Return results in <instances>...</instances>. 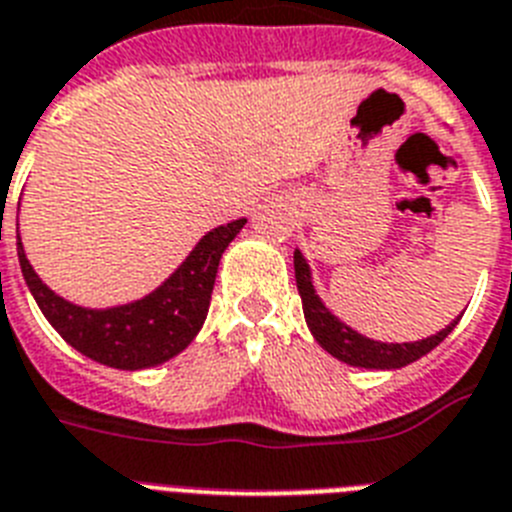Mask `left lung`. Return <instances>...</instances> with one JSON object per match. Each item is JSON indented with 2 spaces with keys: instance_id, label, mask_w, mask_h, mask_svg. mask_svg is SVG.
Masks as SVG:
<instances>
[{
  "instance_id": "left-lung-1",
  "label": "left lung",
  "mask_w": 512,
  "mask_h": 512,
  "mask_svg": "<svg viewBox=\"0 0 512 512\" xmlns=\"http://www.w3.org/2000/svg\"><path fill=\"white\" fill-rule=\"evenodd\" d=\"M294 273H296V289L302 296V309L304 320H307L309 333L315 336L322 349L328 351L330 356H336L338 362L351 364V367H364V369H401L406 364L422 359L424 354L440 346L445 338L450 336V330L458 325L461 315L450 322L448 328H442L435 336H427L422 341L411 343H385L375 341V338L362 336L359 330L349 328L341 317H336L325 307L320 299L312 281V270H309L307 257L302 255V249L294 252Z\"/></svg>"
}]
</instances>
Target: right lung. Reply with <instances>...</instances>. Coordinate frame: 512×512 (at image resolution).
<instances>
[{"label": "right lung", "instance_id": "1", "mask_svg": "<svg viewBox=\"0 0 512 512\" xmlns=\"http://www.w3.org/2000/svg\"><path fill=\"white\" fill-rule=\"evenodd\" d=\"M244 223L247 218H236L208 231L158 289L117 307H83L51 291L30 265L20 234L17 257L38 309L72 349L106 367L140 372L169 362L195 341L208 317L218 263Z\"/></svg>", "mask_w": 512, "mask_h": 512}]
</instances>
